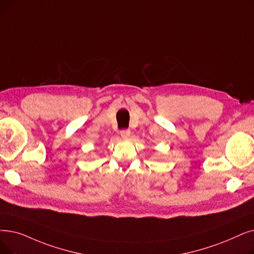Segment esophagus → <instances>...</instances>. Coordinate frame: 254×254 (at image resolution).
I'll return each mask as SVG.
<instances>
[{
    "label": "esophagus",
    "mask_w": 254,
    "mask_h": 254,
    "mask_svg": "<svg viewBox=\"0 0 254 254\" xmlns=\"http://www.w3.org/2000/svg\"><path fill=\"white\" fill-rule=\"evenodd\" d=\"M129 135H130V130H129V129H123V130L120 131V136L123 137L124 139L128 138Z\"/></svg>",
    "instance_id": "34e87169"
}]
</instances>
